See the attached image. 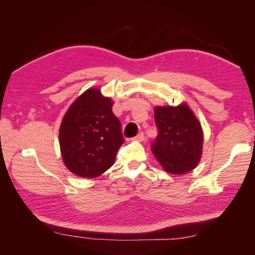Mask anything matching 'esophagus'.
<instances>
[{
	"instance_id": "esophagus-1",
	"label": "esophagus",
	"mask_w": 255,
	"mask_h": 255,
	"mask_svg": "<svg viewBox=\"0 0 255 255\" xmlns=\"http://www.w3.org/2000/svg\"><path fill=\"white\" fill-rule=\"evenodd\" d=\"M133 140H137V141H143L144 140V134L141 132L138 134L136 137L133 138Z\"/></svg>"
}]
</instances>
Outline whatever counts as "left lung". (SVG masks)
<instances>
[{
	"instance_id": "obj_1",
	"label": "left lung",
	"mask_w": 255,
	"mask_h": 255,
	"mask_svg": "<svg viewBox=\"0 0 255 255\" xmlns=\"http://www.w3.org/2000/svg\"><path fill=\"white\" fill-rule=\"evenodd\" d=\"M154 119L158 135L152 152L164 170L184 174L195 169L202 155L203 130L189 106H156Z\"/></svg>"
}]
</instances>
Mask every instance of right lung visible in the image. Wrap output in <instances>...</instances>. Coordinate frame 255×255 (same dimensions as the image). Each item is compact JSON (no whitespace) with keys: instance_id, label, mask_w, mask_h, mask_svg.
Here are the masks:
<instances>
[{"instance_id":"1","label":"right lung","mask_w":255,"mask_h":255,"mask_svg":"<svg viewBox=\"0 0 255 255\" xmlns=\"http://www.w3.org/2000/svg\"><path fill=\"white\" fill-rule=\"evenodd\" d=\"M111 98L89 88L75 100L59 128V145L65 166L73 174L97 177L110 169L125 142Z\"/></svg>"}]
</instances>
